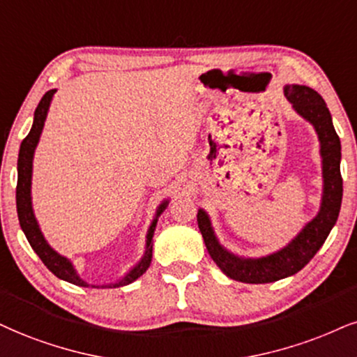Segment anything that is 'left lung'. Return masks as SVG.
<instances>
[{"label": "left lung", "instance_id": "obj_1", "mask_svg": "<svg viewBox=\"0 0 357 357\" xmlns=\"http://www.w3.org/2000/svg\"><path fill=\"white\" fill-rule=\"evenodd\" d=\"M284 96L296 114L314 127L319 140L321 169H323V195L318 213L314 215L294 238L270 255L245 258L231 253L220 243L212 220L204 208H199L197 222L208 255L228 278L241 283H273L303 270L326 241L336 225L342 202L341 142L334 130L331 114L324 99L314 89L300 84H286Z\"/></svg>", "mask_w": 357, "mask_h": 357}]
</instances>
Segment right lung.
<instances>
[{
	"mask_svg": "<svg viewBox=\"0 0 357 357\" xmlns=\"http://www.w3.org/2000/svg\"><path fill=\"white\" fill-rule=\"evenodd\" d=\"M54 92L56 89H51L43 96L41 102L38 104L36 111H34L33 127H31L29 134L26 135V139L21 142V147H20V157H17L16 208H17V218H20L21 230L24 231L31 248H33L38 257L41 258V261L47 266V270L54 273L59 280H64L68 281V283H73L76 286H84V288H89V286H92V288H119V286L130 284L132 281L140 278V276L147 271V268L151 266L153 231H155L158 217H160L162 212L169 206V199L164 200L157 206L155 217H153L151 227H149L147 230V236H145V252L142 255V258H140L121 280H117L116 283H109V284H89L87 281L82 280L81 276H79V273L76 271V268H74V265L71 263V259L57 253L56 250L47 243V240L44 238L41 228H39V223L36 220V215H34V210H33V199H31V180H33L34 151H36L39 137H41L44 122H46L47 111H50V105L52 102V96H54Z\"/></svg>",
	"mask_w": 357,
	"mask_h": 357,
	"instance_id": "1",
	"label": "right lung"
}]
</instances>
